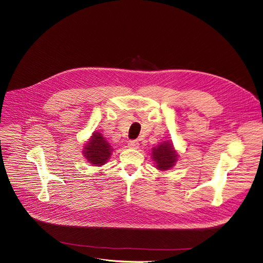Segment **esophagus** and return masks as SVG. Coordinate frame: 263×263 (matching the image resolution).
<instances>
[{"label":"esophagus","instance_id":"esophagus-1","mask_svg":"<svg viewBox=\"0 0 263 263\" xmlns=\"http://www.w3.org/2000/svg\"><path fill=\"white\" fill-rule=\"evenodd\" d=\"M128 144H129V147L131 148H137L139 146V142L137 140H130Z\"/></svg>","mask_w":263,"mask_h":263}]
</instances>
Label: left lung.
<instances>
[{
    "label": "left lung",
    "mask_w": 263,
    "mask_h": 263,
    "mask_svg": "<svg viewBox=\"0 0 263 263\" xmlns=\"http://www.w3.org/2000/svg\"><path fill=\"white\" fill-rule=\"evenodd\" d=\"M151 157L158 171L166 172L175 166L179 159V154L171 140H163L152 147Z\"/></svg>",
    "instance_id": "8db88e82"
}]
</instances>
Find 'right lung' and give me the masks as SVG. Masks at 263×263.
<instances>
[{
    "mask_svg": "<svg viewBox=\"0 0 263 263\" xmlns=\"http://www.w3.org/2000/svg\"><path fill=\"white\" fill-rule=\"evenodd\" d=\"M112 151L114 148L103 134L95 131L83 145L82 153L89 164L92 166H102L109 160Z\"/></svg>",
    "mask_w": 263,
    "mask_h": 263,
    "instance_id": "obj_1",
    "label": "right lung"
}]
</instances>
